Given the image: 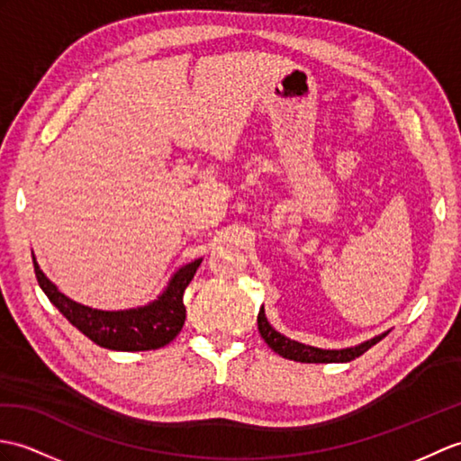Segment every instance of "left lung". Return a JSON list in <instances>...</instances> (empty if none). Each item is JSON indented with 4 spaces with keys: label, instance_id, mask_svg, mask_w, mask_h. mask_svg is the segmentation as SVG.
Wrapping results in <instances>:
<instances>
[{
    "label": "left lung",
    "instance_id": "8db88e82",
    "mask_svg": "<svg viewBox=\"0 0 461 461\" xmlns=\"http://www.w3.org/2000/svg\"><path fill=\"white\" fill-rule=\"evenodd\" d=\"M257 326H259V334L267 341L273 351L279 353V356L293 359V361H301V363H346L353 361L356 357L363 356L371 346H375L377 341H381L389 331L384 334L373 338L369 341H363V344L356 348H348V349H320L312 346H304L298 344L294 339H288L283 334H279L269 322H267V316L263 312V308L259 310V316H257Z\"/></svg>",
    "mask_w": 461,
    "mask_h": 461
}]
</instances>
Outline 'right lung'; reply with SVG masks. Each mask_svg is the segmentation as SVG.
<instances>
[{"instance_id": "right-lung-1", "label": "right lung", "mask_w": 461, "mask_h": 461, "mask_svg": "<svg viewBox=\"0 0 461 461\" xmlns=\"http://www.w3.org/2000/svg\"><path fill=\"white\" fill-rule=\"evenodd\" d=\"M202 259L192 261L176 271L170 279L167 291L160 294L155 303L133 308L120 310V312H105L82 306L64 296L59 288L52 285L45 273L39 269L33 255L35 276L42 293L55 304L62 316L72 326H77L86 338H90L100 348H108L115 351H145L158 349L170 344L178 334L186 320V308L182 303L186 286L194 279V273Z\"/></svg>"}]
</instances>
